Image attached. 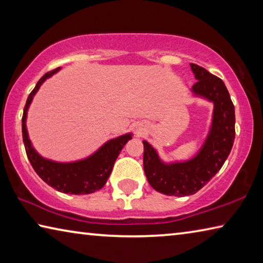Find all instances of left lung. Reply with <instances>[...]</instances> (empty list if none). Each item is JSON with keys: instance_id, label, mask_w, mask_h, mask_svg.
I'll return each mask as SVG.
<instances>
[{"instance_id": "left-lung-1", "label": "left lung", "mask_w": 263, "mask_h": 263, "mask_svg": "<svg viewBox=\"0 0 263 263\" xmlns=\"http://www.w3.org/2000/svg\"><path fill=\"white\" fill-rule=\"evenodd\" d=\"M190 67L197 80L191 88L193 95L213 104L211 126L202 147L185 161L164 162L149 142L142 141L148 183L159 193L177 197L196 194L219 172L235 137L234 105L225 83L201 66L190 64Z\"/></svg>"}]
</instances>
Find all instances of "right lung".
I'll list each match as a JSON object with an SVG mask.
<instances>
[{
    "instance_id": "1",
    "label": "right lung",
    "mask_w": 263,
    "mask_h": 263,
    "mask_svg": "<svg viewBox=\"0 0 263 263\" xmlns=\"http://www.w3.org/2000/svg\"><path fill=\"white\" fill-rule=\"evenodd\" d=\"M59 70L60 68H57L44 75L35 84L34 89L26 100L23 118H22V133H23L26 155L38 176L52 188L65 194H91L103 188L112 172L116 159L118 158L126 142L132 139L133 135L130 132L110 139L104 142L95 153L84 159L78 160V161L58 162L42 157L34 149L29 138L28 128H26V117H28V110L31 102H32L34 95L37 94L39 88L48 78H51Z\"/></svg>"
}]
</instances>
